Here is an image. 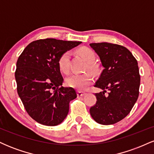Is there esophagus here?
<instances>
[{
  "instance_id": "esophagus-1",
  "label": "esophagus",
  "mask_w": 154,
  "mask_h": 154,
  "mask_svg": "<svg viewBox=\"0 0 154 154\" xmlns=\"http://www.w3.org/2000/svg\"><path fill=\"white\" fill-rule=\"evenodd\" d=\"M86 93L85 92H82V91H78L77 92V96L78 97H81V96H84Z\"/></svg>"
}]
</instances>
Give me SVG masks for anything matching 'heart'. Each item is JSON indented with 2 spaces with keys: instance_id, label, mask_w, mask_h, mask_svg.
Wrapping results in <instances>:
<instances>
[{
  "instance_id": "b5f03b06",
  "label": "heart",
  "mask_w": 154,
  "mask_h": 154,
  "mask_svg": "<svg viewBox=\"0 0 154 154\" xmlns=\"http://www.w3.org/2000/svg\"><path fill=\"white\" fill-rule=\"evenodd\" d=\"M77 53L88 63L89 68L94 70L95 69L94 62L96 59L94 51L89 48H81L77 50ZM70 56L71 54L69 51H65L60 56L58 60V66L60 71L63 73L66 74L69 71ZM92 80L93 76L88 72L84 74H74L66 79V84L69 87L78 91H84L91 85Z\"/></svg>"
}]
</instances>
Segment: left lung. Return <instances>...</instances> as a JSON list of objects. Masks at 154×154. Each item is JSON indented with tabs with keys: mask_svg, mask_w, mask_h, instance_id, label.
<instances>
[{
	"mask_svg": "<svg viewBox=\"0 0 154 154\" xmlns=\"http://www.w3.org/2000/svg\"><path fill=\"white\" fill-rule=\"evenodd\" d=\"M90 45L103 66L95 84L103 91L95 93L96 103L90 109V113L96 122L113 125L128 115L138 98L140 77L137 61L128 48L117 44ZM106 90L109 91L107 96L105 95Z\"/></svg>",
	"mask_w": 154,
	"mask_h": 154,
	"instance_id": "left-lung-1",
	"label": "left lung"
}]
</instances>
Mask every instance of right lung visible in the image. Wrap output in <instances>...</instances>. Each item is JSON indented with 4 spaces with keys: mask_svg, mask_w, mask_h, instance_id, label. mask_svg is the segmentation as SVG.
<instances>
[{
    "mask_svg": "<svg viewBox=\"0 0 154 154\" xmlns=\"http://www.w3.org/2000/svg\"><path fill=\"white\" fill-rule=\"evenodd\" d=\"M81 43L41 39L29 43L19 56L15 72L17 92L26 112L37 122L56 126L66 117L77 93L62 86L58 60Z\"/></svg>",
    "mask_w": 154,
    "mask_h": 154,
    "instance_id": "add662e5",
    "label": "right lung"
}]
</instances>
